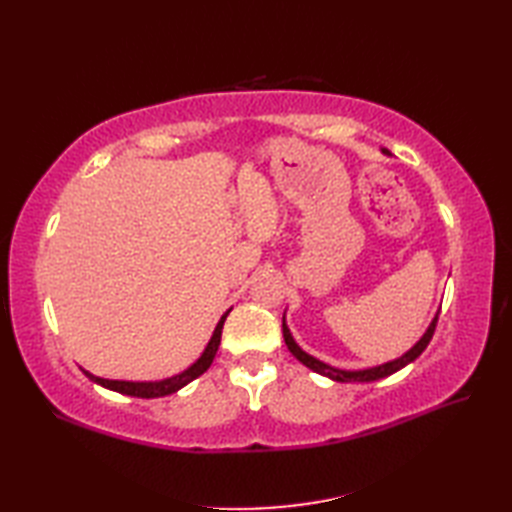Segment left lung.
Instances as JSON below:
<instances>
[{
	"mask_svg": "<svg viewBox=\"0 0 512 512\" xmlns=\"http://www.w3.org/2000/svg\"><path fill=\"white\" fill-rule=\"evenodd\" d=\"M440 314V312H438ZM438 314L433 317L429 330L424 332L422 339L411 347V350L407 354H402L400 358H396V361H389L385 365H378V367H369V369H358V372H347V369H336V367H330L325 365L323 361H319V358H314L310 354H306L301 350V347L295 343V339H292V334L288 330L286 325V317H284V341L288 345V350L292 352V356L297 358V361H301L306 367H310L312 372H317L321 376H328L332 380H339V383H372V380H378V378H385V376H391L394 372H398V369H402L405 365H409L411 361H416V358L424 352V347L429 345L433 332H436V323H438Z\"/></svg>",
	"mask_w": 512,
	"mask_h": 512,
	"instance_id": "left-lung-1",
	"label": "left lung"
}]
</instances>
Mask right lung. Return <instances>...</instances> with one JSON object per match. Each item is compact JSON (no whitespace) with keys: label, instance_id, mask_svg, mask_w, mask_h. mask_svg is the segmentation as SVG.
Here are the masks:
<instances>
[{"label":"right lung","instance_id":"obj_1","mask_svg":"<svg viewBox=\"0 0 512 512\" xmlns=\"http://www.w3.org/2000/svg\"><path fill=\"white\" fill-rule=\"evenodd\" d=\"M228 317V312L222 314L220 323L215 325V332L211 336L209 345H206V350L202 352V356L195 361L189 369H184L182 374L173 376V378H165V380H156V383H129V380H107V378H99L94 376L90 372H85V376H88L90 380H94V383H99L107 389H114L118 391V394H125V396H136V398H160V396H169V394H176L178 389H182L184 385H189L191 380L198 378L200 374H204L206 369L211 367L213 358H215V352L217 347H220V339H222V328H224V321Z\"/></svg>","mask_w":512,"mask_h":512}]
</instances>
